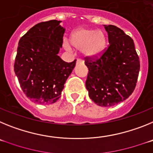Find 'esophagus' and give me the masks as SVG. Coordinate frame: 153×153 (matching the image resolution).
<instances>
[{
  "label": "esophagus",
  "mask_w": 153,
  "mask_h": 153,
  "mask_svg": "<svg viewBox=\"0 0 153 153\" xmlns=\"http://www.w3.org/2000/svg\"><path fill=\"white\" fill-rule=\"evenodd\" d=\"M84 63V61H83V60H81V59H77L76 60V63Z\"/></svg>",
  "instance_id": "1"
}]
</instances>
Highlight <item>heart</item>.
Masks as SVG:
<instances>
[{
	"instance_id": "1",
	"label": "heart",
	"mask_w": 153,
	"mask_h": 153,
	"mask_svg": "<svg viewBox=\"0 0 153 153\" xmlns=\"http://www.w3.org/2000/svg\"><path fill=\"white\" fill-rule=\"evenodd\" d=\"M70 45L67 40H63V47L71 49V45L76 50L82 51L87 58H97L106 51L107 40L102 31L91 28H78L70 35Z\"/></svg>"
}]
</instances>
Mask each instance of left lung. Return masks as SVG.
Segmentation results:
<instances>
[{"label":"left lung","mask_w":153,"mask_h":153,"mask_svg":"<svg viewBox=\"0 0 153 153\" xmlns=\"http://www.w3.org/2000/svg\"><path fill=\"white\" fill-rule=\"evenodd\" d=\"M104 27L109 45L99 58H85L89 69L86 87L95 103L110 107L126 100L134 91L140 63L130 36L114 25Z\"/></svg>","instance_id":"left-lung-1"}]
</instances>
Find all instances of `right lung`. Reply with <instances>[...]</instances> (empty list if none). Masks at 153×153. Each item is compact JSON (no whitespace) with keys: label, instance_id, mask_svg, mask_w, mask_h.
Returning <instances> with one entry per match:
<instances>
[{"label":"right lung","instance_id":"obj_1","mask_svg":"<svg viewBox=\"0 0 153 153\" xmlns=\"http://www.w3.org/2000/svg\"><path fill=\"white\" fill-rule=\"evenodd\" d=\"M60 21L41 22L20 39L14 72L24 94L40 105L54 103L75 67L76 60L63 61L58 53L65 29Z\"/></svg>","mask_w":153,"mask_h":153}]
</instances>
